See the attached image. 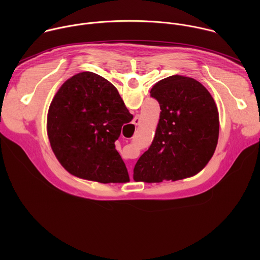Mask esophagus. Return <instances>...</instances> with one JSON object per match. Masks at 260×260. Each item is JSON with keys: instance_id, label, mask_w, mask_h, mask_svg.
<instances>
[{"instance_id": "1", "label": "esophagus", "mask_w": 260, "mask_h": 260, "mask_svg": "<svg viewBox=\"0 0 260 260\" xmlns=\"http://www.w3.org/2000/svg\"><path fill=\"white\" fill-rule=\"evenodd\" d=\"M133 123H134L135 125H139V124L141 123V117H140L139 115H136L135 118H134V120H133ZM129 176H131V178L133 177V171H132V170L129 171Z\"/></svg>"}]
</instances>
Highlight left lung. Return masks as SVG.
<instances>
[{
	"label": "left lung",
	"mask_w": 260,
	"mask_h": 260,
	"mask_svg": "<svg viewBox=\"0 0 260 260\" xmlns=\"http://www.w3.org/2000/svg\"><path fill=\"white\" fill-rule=\"evenodd\" d=\"M150 95L159 103L161 112L152 144L135 166L134 180L159 183L198 174L218 143L214 99L202 83L180 75L157 82Z\"/></svg>",
	"instance_id": "left-lung-1"
}]
</instances>
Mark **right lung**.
Wrapping results in <instances>:
<instances>
[{
    "label": "right lung",
    "mask_w": 260,
    "mask_h": 260,
    "mask_svg": "<svg viewBox=\"0 0 260 260\" xmlns=\"http://www.w3.org/2000/svg\"><path fill=\"white\" fill-rule=\"evenodd\" d=\"M132 119L112 83L92 72H82L55 93L48 110L47 134L53 153L72 175L122 183L129 178L115 141Z\"/></svg>",
    "instance_id": "right-lung-1"
}]
</instances>
